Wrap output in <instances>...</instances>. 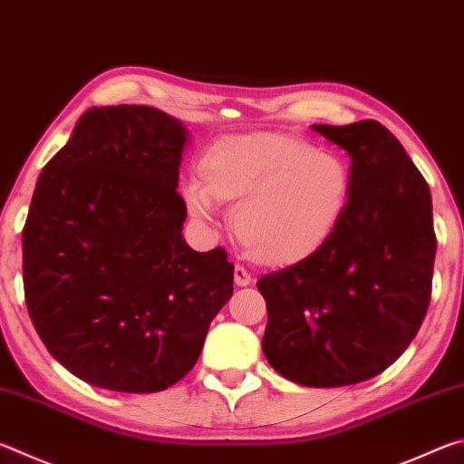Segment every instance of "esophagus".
Masks as SVG:
<instances>
[{
	"mask_svg": "<svg viewBox=\"0 0 464 464\" xmlns=\"http://www.w3.org/2000/svg\"><path fill=\"white\" fill-rule=\"evenodd\" d=\"M254 278H251V274L243 268V266H235V285L237 286H249Z\"/></svg>",
	"mask_w": 464,
	"mask_h": 464,
	"instance_id": "esophagus-1",
	"label": "esophagus"
}]
</instances>
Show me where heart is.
<instances>
[{
	"mask_svg": "<svg viewBox=\"0 0 464 464\" xmlns=\"http://www.w3.org/2000/svg\"><path fill=\"white\" fill-rule=\"evenodd\" d=\"M200 182L184 184L190 215L208 221L217 204H237L231 223L251 260L301 264L327 246L352 198L342 155L290 132L227 137L200 160Z\"/></svg>",
	"mask_w": 464,
	"mask_h": 464,
	"instance_id": "b5f03b06",
	"label": "heart"
}]
</instances>
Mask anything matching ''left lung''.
I'll return each mask as SVG.
<instances>
[{
  "mask_svg": "<svg viewBox=\"0 0 464 464\" xmlns=\"http://www.w3.org/2000/svg\"><path fill=\"white\" fill-rule=\"evenodd\" d=\"M313 130L352 160V198L324 249L266 274L262 350L285 379L345 387L372 379L420 332L431 296L436 233L426 179L376 121Z\"/></svg>",
  "mask_w": 464,
  "mask_h": 464,
  "instance_id": "1",
  "label": "left lung"
}]
</instances>
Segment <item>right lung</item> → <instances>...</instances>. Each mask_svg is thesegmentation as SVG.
Segmentation results:
<instances>
[{
  "mask_svg": "<svg viewBox=\"0 0 464 464\" xmlns=\"http://www.w3.org/2000/svg\"><path fill=\"white\" fill-rule=\"evenodd\" d=\"M186 140L157 108H90L36 182L22 231L26 307L54 360L93 387L176 384L233 295L227 251L182 237Z\"/></svg>",
  "mask_w": 464,
  "mask_h": 464,
  "instance_id": "right-lung-1",
  "label": "right lung"
}]
</instances>
